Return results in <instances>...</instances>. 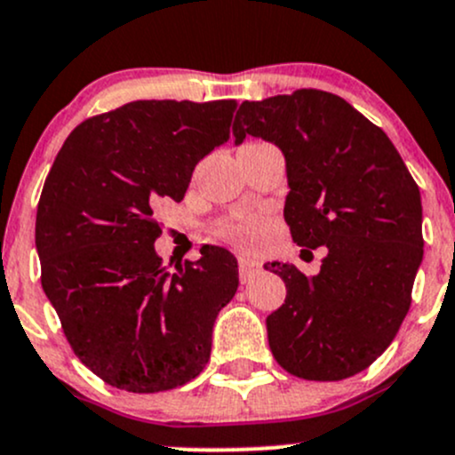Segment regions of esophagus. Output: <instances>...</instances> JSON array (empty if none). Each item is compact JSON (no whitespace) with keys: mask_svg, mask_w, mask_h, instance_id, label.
Segmentation results:
<instances>
[{"mask_svg":"<svg viewBox=\"0 0 455 455\" xmlns=\"http://www.w3.org/2000/svg\"><path fill=\"white\" fill-rule=\"evenodd\" d=\"M237 266H240V279L242 282H249L253 275L259 273L261 264L255 259H249V257H240V261H237Z\"/></svg>","mask_w":455,"mask_h":455,"instance_id":"obj_1","label":"esophagus"}]
</instances>
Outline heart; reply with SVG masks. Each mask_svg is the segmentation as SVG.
<instances>
[{
  "mask_svg": "<svg viewBox=\"0 0 455 455\" xmlns=\"http://www.w3.org/2000/svg\"><path fill=\"white\" fill-rule=\"evenodd\" d=\"M266 231V220L259 215H244L233 222H227L220 228V235L224 240L233 242V244L242 246V249H255L261 242Z\"/></svg>",
  "mask_w": 455,
  "mask_h": 455,
  "instance_id": "heart-1",
  "label": "heart"
}]
</instances>
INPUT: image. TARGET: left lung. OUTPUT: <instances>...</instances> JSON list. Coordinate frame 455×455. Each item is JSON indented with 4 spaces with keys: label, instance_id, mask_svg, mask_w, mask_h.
<instances>
[{
    "label": "left lung",
    "instance_id": "left-lung-1",
    "mask_svg": "<svg viewBox=\"0 0 455 455\" xmlns=\"http://www.w3.org/2000/svg\"><path fill=\"white\" fill-rule=\"evenodd\" d=\"M233 136L235 145L255 136L279 147L292 240L325 246L313 277L295 264L266 266L286 283V301L266 319L270 352L299 379L359 374L410 310L423 261L419 185L387 134L330 92L244 100Z\"/></svg>",
    "mask_w": 455,
    "mask_h": 455
}]
</instances>
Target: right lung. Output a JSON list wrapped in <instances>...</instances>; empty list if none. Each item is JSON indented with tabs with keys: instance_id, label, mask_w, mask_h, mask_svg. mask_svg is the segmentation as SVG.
<instances>
[{
	"instance_id": "1",
	"label": "right lung",
	"mask_w": 455,
	"mask_h": 455,
	"mask_svg": "<svg viewBox=\"0 0 455 455\" xmlns=\"http://www.w3.org/2000/svg\"><path fill=\"white\" fill-rule=\"evenodd\" d=\"M235 100H132L81 123L36 209L41 286L81 363L136 394L196 379L237 259L206 246L169 273L154 242L160 202L185 198L196 164L231 136Z\"/></svg>"
}]
</instances>
